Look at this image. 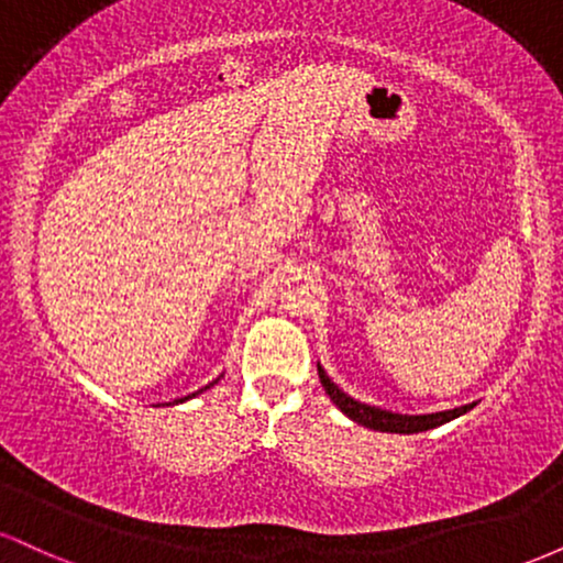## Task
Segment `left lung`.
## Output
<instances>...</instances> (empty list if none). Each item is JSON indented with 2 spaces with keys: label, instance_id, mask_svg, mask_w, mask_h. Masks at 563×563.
<instances>
[{
  "label": "left lung",
  "instance_id": "8db88e82",
  "mask_svg": "<svg viewBox=\"0 0 563 563\" xmlns=\"http://www.w3.org/2000/svg\"><path fill=\"white\" fill-rule=\"evenodd\" d=\"M318 373H320V384L325 389L331 402L344 412L346 418H352L354 423L365 426V429L373 431H386V434H418V431H429L437 429V426L450 423L452 418H461L463 412H468L471 407H476V402L455 407V410H442V412H426V416H402V412H391L384 410V407L376 405H365L357 402L354 397H349L346 391H341L339 386L333 384L331 376L325 373V367L318 363Z\"/></svg>",
  "mask_w": 563,
  "mask_h": 563
}]
</instances>
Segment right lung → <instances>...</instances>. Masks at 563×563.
<instances>
[{
  "label": "right lung",
  "mask_w": 563,
  "mask_h": 563,
  "mask_svg": "<svg viewBox=\"0 0 563 563\" xmlns=\"http://www.w3.org/2000/svg\"><path fill=\"white\" fill-rule=\"evenodd\" d=\"M219 380V378H217ZM217 380H214V384H217ZM214 384H209V386H203V389H200V391H206V389H211V386H214ZM200 391H196V394H200ZM196 394H190V397H196ZM190 397H183V399H174V402H185V399H190Z\"/></svg>",
  "instance_id": "obj_1"
}]
</instances>
